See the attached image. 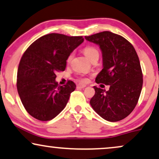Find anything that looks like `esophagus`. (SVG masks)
Listing matches in <instances>:
<instances>
[{
  "label": "esophagus",
  "mask_w": 159,
  "mask_h": 159,
  "mask_svg": "<svg viewBox=\"0 0 159 159\" xmlns=\"http://www.w3.org/2000/svg\"><path fill=\"white\" fill-rule=\"evenodd\" d=\"M86 85L85 84H78L77 85V87L78 88H81V89H84V88L86 87Z\"/></svg>",
  "instance_id": "34e87169"
}]
</instances>
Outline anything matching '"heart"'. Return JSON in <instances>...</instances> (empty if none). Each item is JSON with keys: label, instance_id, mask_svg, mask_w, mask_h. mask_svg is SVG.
Segmentation results:
<instances>
[{"label": "heart", "instance_id": "1", "mask_svg": "<svg viewBox=\"0 0 159 159\" xmlns=\"http://www.w3.org/2000/svg\"><path fill=\"white\" fill-rule=\"evenodd\" d=\"M84 53L89 61H91L94 58H99V51H98L97 48L95 47H93V46H87V47H86L84 49ZM73 56V53L70 54V56L67 58V62H70L71 61ZM80 81L81 82H86L87 81V79L86 78H80Z\"/></svg>", "mask_w": 159, "mask_h": 159}]
</instances>
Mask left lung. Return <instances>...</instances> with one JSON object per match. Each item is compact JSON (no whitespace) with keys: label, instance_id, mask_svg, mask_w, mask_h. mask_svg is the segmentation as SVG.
Here are the masks:
<instances>
[{"label":"left lung","instance_id":"8db88e82","mask_svg":"<svg viewBox=\"0 0 159 159\" xmlns=\"http://www.w3.org/2000/svg\"><path fill=\"white\" fill-rule=\"evenodd\" d=\"M85 39L99 45L103 54V68L96 77V83L110 86L108 91L94 86L95 94L90 105L107 121L123 120L136 107L143 84L137 53L127 39L110 31Z\"/></svg>","mask_w":159,"mask_h":159}]
</instances>
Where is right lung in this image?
I'll list each match as a JSON object with an SVG mask.
<instances>
[{
    "label": "right lung",
    "mask_w": 159,
    "mask_h": 159,
    "mask_svg": "<svg viewBox=\"0 0 159 159\" xmlns=\"http://www.w3.org/2000/svg\"><path fill=\"white\" fill-rule=\"evenodd\" d=\"M83 42V37L52 33L37 39L23 53L17 89L25 110L35 119L51 120L67 105L76 86L72 81L59 86L56 73L65 71L68 56Z\"/></svg>",
    "instance_id": "obj_1"
}]
</instances>
